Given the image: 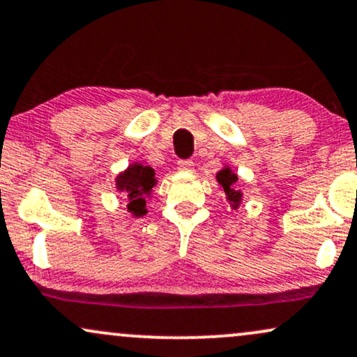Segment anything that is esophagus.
<instances>
[{
  "label": "esophagus",
  "instance_id": "esophagus-1",
  "mask_svg": "<svg viewBox=\"0 0 357 357\" xmlns=\"http://www.w3.org/2000/svg\"><path fill=\"white\" fill-rule=\"evenodd\" d=\"M178 169L179 171H184V173H191L192 169H195V162L191 160H183L178 162Z\"/></svg>",
  "mask_w": 357,
  "mask_h": 357
}]
</instances>
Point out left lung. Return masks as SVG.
I'll return each instance as SVG.
<instances>
[{
    "instance_id": "1",
    "label": "left lung",
    "mask_w": 357,
    "mask_h": 357,
    "mask_svg": "<svg viewBox=\"0 0 357 357\" xmlns=\"http://www.w3.org/2000/svg\"><path fill=\"white\" fill-rule=\"evenodd\" d=\"M216 179H218V183L222 186V190H225L226 199H227V203H229L231 209H234L236 211V209H238L243 203V191L236 190L238 174H236L229 166H225L221 171H218Z\"/></svg>"
}]
</instances>
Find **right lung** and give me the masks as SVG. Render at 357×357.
I'll return each instance as SVG.
<instances>
[{
	"label": "right lung",
	"instance_id": "obj_1",
	"mask_svg": "<svg viewBox=\"0 0 357 357\" xmlns=\"http://www.w3.org/2000/svg\"><path fill=\"white\" fill-rule=\"evenodd\" d=\"M116 190L123 192L128 199V213L135 218H141L148 214L146 201L153 195V188L156 186V173L151 166H144L141 162H132L121 171L114 179Z\"/></svg>",
	"mask_w": 357,
	"mask_h": 357
}]
</instances>
